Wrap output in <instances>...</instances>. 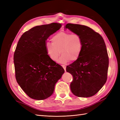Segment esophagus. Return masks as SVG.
<instances>
[{
	"label": "esophagus",
	"instance_id": "34e87169",
	"mask_svg": "<svg viewBox=\"0 0 120 120\" xmlns=\"http://www.w3.org/2000/svg\"><path fill=\"white\" fill-rule=\"evenodd\" d=\"M62 67H63V68H64V70L65 71H66V66H65V65H62Z\"/></svg>",
	"mask_w": 120,
	"mask_h": 120
}]
</instances>
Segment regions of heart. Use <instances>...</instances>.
Here are the masks:
<instances>
[{"label": "heart", "mask_w": 120, "mask_h": 120, "mask_svg": "<svg viewBox=\"0 0 120 120\" xmlns=\"http://www.w3.org/2000/svg\"><path fill=\"white\" fill-rule=\"evenodd\" d=\"M52 43H46L45 50L49 59L57 60L60 52L59 62L66 63L75 61L80 56L83 49V41L81 35L67 31H60L51 38Z\"/></svg>", "instance_id": "obj_1"}]
</instances>
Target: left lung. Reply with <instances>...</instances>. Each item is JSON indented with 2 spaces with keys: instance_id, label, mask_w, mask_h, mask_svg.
I'll return each mask as SVG.
<instances>
[{
  "instance_id": "1",
  "label": "left lung",
  "mask_w": 120,
  "mask_h": 120,
  "mask_svg": "<svg viewBox=\"0 0 120 120\" xmlns=\"http://www.w3.org/2000/svg\"><path fill=\"white\" fill-rule=\"evenodd\" d=\"M68 28L81 36L83 49L79 59L66 68L73 77L71 92L78 97H90L96 94L107 79L109 56L102 37L85 25L68 23Z\"/></svg>"
}]
</instances>
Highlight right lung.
<instances>
[{
    "label": "right lung",
    "instance_id": "1",
    "mask_svg": "<svg viewBox=\"0 0 120 120\" xmlns=\"http://www.w3.org/2000/svg\"><path fill=\"white\" fill-rule=\"evenodd\" d=\"M61 27L55 22L34 27L23 33L17 43L14 53L15 78L31 99L49 97L64 73L63 68L50 60L45 50L47 39Z\"/></svg>",
    "mask_w": 120,
    "mask_h": 120
}]
</instances>
